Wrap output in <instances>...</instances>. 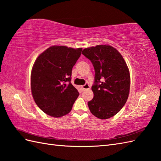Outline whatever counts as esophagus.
Instances as JSON below:
<instances>
[{"label":"esophagus","mask_w":161,"mask_h":161,"mask_svg":"<svg viewBox=\"0 0 161 161\" xmlns=\"http://www.w3.org/2000/svg\"><path fill=\"white\" fill-rule=\"evenodd\" d=\"M82 91H84V90H87V89H89L90 88H91V86H90V84L88 83H86L85 85L84 86H81Z\"/></svg>","instance_id":"34e87169"}]
</instances>
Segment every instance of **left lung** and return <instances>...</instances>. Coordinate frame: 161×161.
Instances as JSON below:
<instances>
[{
  "label": "left lung",
  "mask_w": 161,
  "mask_h": 161,
  "mask_svg": "<svg viewBox=\"0 0 161 161\" xmlns=\"http://www.w3.org/2000/svg\"><path fill=\"white\" fill-rule=\"evenodd\" d=\"M82 54L92 63L95 71L93 99L88 102L91 113L100 119L117 114L128 100L130 75L123 56L110 45L86 48Z\"/></svg>",
  "instance_id": "left-lung-1"
}]
</instances>
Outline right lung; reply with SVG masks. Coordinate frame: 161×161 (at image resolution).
<instances>
[{"mask_svg": "<svg viewBox=\"0 0 161 161\" xmlns=\"http://www.w3.org/2000/svg\"><path fill=\"white\" fill-rule=\"evenodd\" d=\"M82 48L54 45L38 55L31 73L33 98L44 113L55 118L69 114L79 96L70 82L72 69Z\"/></svg>", "mask_w": 161, "mask_h": 161, "instance_id": "1", "label": "right lung"}]
</instances>
